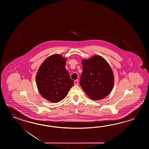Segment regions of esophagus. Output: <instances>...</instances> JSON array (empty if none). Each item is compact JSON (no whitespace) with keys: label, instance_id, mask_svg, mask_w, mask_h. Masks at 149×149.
<instances>
[{"label":"esophagus","instance_id":"obj_1","mask_svg":"<svg viewBox=\"0 0 149 149\" xmlns=\"http://www.w3.org/2000/svg\"><path fill=\"white\" fill-rule=\"evenodd\" d=\"M74 85H79V83H78V81L77 80H74Z\"/></svg>","mask_w":149,"mask_h":149}]
</instances>
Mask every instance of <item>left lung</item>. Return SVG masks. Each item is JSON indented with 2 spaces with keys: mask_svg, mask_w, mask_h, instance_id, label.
<instances>
[{
  "mask_svg": "<svg viewBox=\"0 0 149 149\" xmlns=\"http://www.w3.org/2000/svg\"><path fill=\"white\" fill-rule=\"evenodd\" d=\"M82 72L80 85L93 100L104 98L111 92L114 76L111 67L104 58L95 55L82 61Z\"/></svg>",
  "mask_w": 149,
  "mask_h": 149,
  "instance_id": "8db88e82",
  "label": "left lung"
}]
</instances>
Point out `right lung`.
<instances>
[{
  "label": "right lung",
  "mask_w": 149,
  "mask_h": 149,
  "mask_svg": "<svg viewBox=\"0 0 149 149\" xmlns=\"http://www.w3.org/2000/svg\"><path fill=\"white\" fill-rule=\"evenodd\" d=\"M67 60L59 54L47 57L41 64L36 74L38 91L44 98L57 103L68 94L74 84L65 69Z\"/></svg>",
  "instance_id": "obj_1"
}]
</instances>
